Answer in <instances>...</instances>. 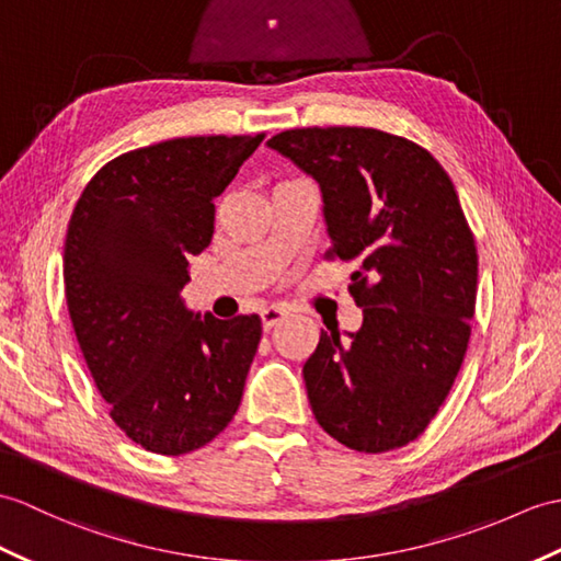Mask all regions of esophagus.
I'll return each mask as SVG.
<instances>
[{
    "label": "esophagus",
    "mask_w": 561,
    "mask_h": 561,
    "mask_svg": "<svg viewBox=\"0 0 561 561\" xmlns=\"http://www.w3.org/2000/svg\"><path fill=\"white\" fill-rule=\"evenodd\" d=\"M260 318H263V328L272 330L277 322H282L286 318V310L279 308V306H270V308H265L263 312H260Z\"/></svg>",
    "instance_id": "obj_1"
}]
</instances>
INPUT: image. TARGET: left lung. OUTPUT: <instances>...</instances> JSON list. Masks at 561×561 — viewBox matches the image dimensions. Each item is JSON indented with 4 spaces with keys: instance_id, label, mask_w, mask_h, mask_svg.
Returning <instances> with one entry per match:
<instances>
[{
    "instance_id": "left-lung-1",
    "label": "left lung",
    "mask_w": 561,
    "mask_h": 561,
    "mask_svg": "<svg viewBox=\"0 0 561 561\" xmlns=\"http://www.w3.org/2000/svg\"><path fill=\"white\" fill-rule=\"evenodd\" d=\"M267 148L318 181L330 255L356 263L358 332H320L304 366L328 435L380 454L409 445L457 380L476 310L478 253L457 188L415 142L377 128H291Z\"/></svg>"
}]
</instances>
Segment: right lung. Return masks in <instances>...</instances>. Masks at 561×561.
I'll return each mask as SVG.
<instances>
[{"mask_svg": "<svg viewBox=\"0 0 561 561\" xmlns=\"http://www.w3.org/2000/svg\"><path fill=\"white\" fill-rule=\"evenodd\" d=\"M263 140L193 136L104 164L78 198L64 243V286L78 346L136 445L179 457L237 413L257 351V316L193 312L188 257L215 231V198Z\"/></svg>", "mask_w": 561, "mask_h": 561, "instance_id": "right-lung-1", "label": "right lung"}]
</instances>
